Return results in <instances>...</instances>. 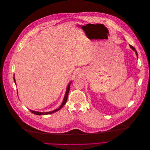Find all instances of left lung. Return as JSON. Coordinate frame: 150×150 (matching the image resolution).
<instances>
[{"label":"left lung","mask_w":150,"mask_h":150,"mask_svg":"<svg viewBox=\"0 0 150 150\" xmlns=\"http://www.w3.org/2000/svg\"><path fill=\"white\" fill-rule=\"evenodd\" d=\"M130 45V47L134 50V51H135V53H136V55H137V58H138V53H137V51L135 50V48L134 47H132L131 45Z\"/></svg>","instance_id":"left-lung-1"}]
</instances>
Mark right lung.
Segmentation results:
<instances>
[{
    "mask_svg": "<svg viewBox=\"0 0 150 150\" xmlns=\"http://www.w3.org/2000/svg\"><path fill=\"white\" fill-rule=\"evenodd\" d=\"M14 81L15 82V77H14ZM70 84H71V82L70 83V84H69L67 88V91H66V95H65V96H64V100L62 104V105L60 106V107H59L58 109H56L55 110H53V111H51V112H37V111H33V110H30V111H31L33 113L35 114V115H48V114H51V113H53L58 110H59V109H61L64 106V105L66 104L67 100V98H68V95H69V91H70Z\"/></svg>",
    "mask_w": 150,
    "mask_h": 150,
    "instance_id": "obj_1",
    "label": "right lung"
}]
</instances>
